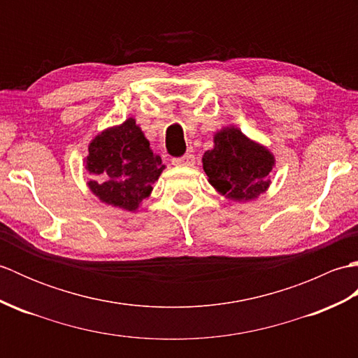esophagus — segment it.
<instances>
[{
    "instance_id": "obj_1",
    "label": "esophagus",
    "mask_w": 358,
    "mask_h": 358,
    "mask_svg": "<svg viewBox=\"0 0 358 358\" xmlns=\"http://www.w3.org/2000/svg\"><path fill=\"white\" fill-rule=\"evenodd\" d=\"M172 163L175 166H192L195 163V157L192 154H185L183 157L172 158Z\"/></svg>"
}]
</instances>
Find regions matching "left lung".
<instances>
[{
    "label": "left lung",
    "instance_id": "left-lung-1",
    "mask_svg": "<svg viewBox=\"0 0 358 358\" xmlns=\"http://www.w3.org/2000/svg\"><path fill=\"white\" fill-rule=\"evenodd\" d=\"M214 143V149L204 152L203 169L217 191L232 200L248 201L268 189L273 166L268 150L235 127L218 132Z\"/></svg>",
    "mask_w": 358,
    "mask_h": 358
}]
</instances>
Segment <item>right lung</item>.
Wrapping results in <instances>:
<instances>
[{"label": "right lung", "instance_id": "1", "mask_svg": "<svg viewBox=\"0 0 358 358\" xmlns=\"http://www.w3.org/2000/svg\"><path fill=\"white\" fill-rule=\"evenodd\" d=\"M86 167L98 175V181H89L90 191L98 199L135 210L150 194L164 164L150 149L135 120L129 118L90 143Z\"/></svg>", "mask_w": 358, "mask_h": 358}]
</instances>
